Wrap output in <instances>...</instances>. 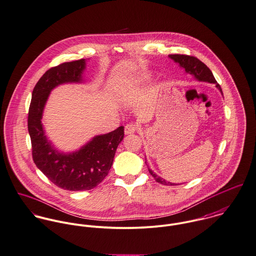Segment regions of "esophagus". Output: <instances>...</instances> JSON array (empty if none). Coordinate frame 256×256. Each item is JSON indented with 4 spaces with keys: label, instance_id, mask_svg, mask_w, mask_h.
I'll use <instances>...</instances> for the list:
<instances>
[{
    "label": "esophagus",
    "instance_id": "esophagus-1",
    "mask_svg": "<svg viewBox=\"0 0 256 256\" xmlns=\"http://www.w3.org/2000/svg\"><path fill=\"white\" fill-rule=\"evenodd\" d=\"M138 124H128L124 126V134L128 136V134H132L138 130Z\"/></svg>",
    "mask_w": 256,
    "mask_h": 256
}]
</instances>
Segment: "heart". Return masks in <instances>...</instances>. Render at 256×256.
Returning <instances> with one entry per match:
<instances>
[{
	"label": "heart",
	"mask_w": 256,
	"mask_h": 256,
	"mask_svg": "<svg viewBox=\"0 0 256 256\" xmlns=\"http://www.w3.org/2000/svg\"><path fill=\"white\" fill-rule=\"evenodd\" d=\"M149 78H150V76L148 74H142L140 78H138L136 80H134L132 82H130L128 84H126V86H124V91H132L136 87L142 86V84L148 82Z\"/></svg>",
	"instance_id": "b5f03b06"
}]
</instances>
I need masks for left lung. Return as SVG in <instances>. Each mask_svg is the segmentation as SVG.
<instances>
[{
  "label": "left lung",
  "mask_w": 256,
  "mask_h": 256,
  "mask_svg": "<svg viewBox=\"0 0 256 256\" xmlns=\"http://www.w3.org/2000/svg\"><path fill=\"white\" fill-rule=\"evenodd\" d=\"M172 60H174L176 64H178V66L182 68H184L186 74H192L196 80H198V82H209V84H216V87L222 92V89L220 86L217 84L212 72L209 70V68L203 64L201 60H199L198 58L192 57V56H186V55H169ZM145 164H146V159H145ZM149 172L152 174V176L155 178V180L157 182H160L164 186H172L176 184L170 182L166 180H164L163 178L159 176L158 174H156L153 170L148 168Z\"/></svg>",
  "instance_id": "1"
}]
</instances>
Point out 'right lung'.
I'll return each mask as SVG.
<instances>
[{"label":"right lung","instance_id":"add662e5","mask_svg":"<svg viewBox=\"0 0 256 256\" xmlns=\"http://www.w3.org/2000/svg\"><path fill=\"white\" fill-rule=\"evenodd\" d=\"M86 60L64 62L47 70L32 91L28 132L36 167L58 188L82 192L97 186L108 174L114 153L124 138V126L95 136L80 149L62 152L45 134L42 116L51 91L66 84H82Z\"/></svg>","mask_w":256,"mask_h":256}]
</instances>
